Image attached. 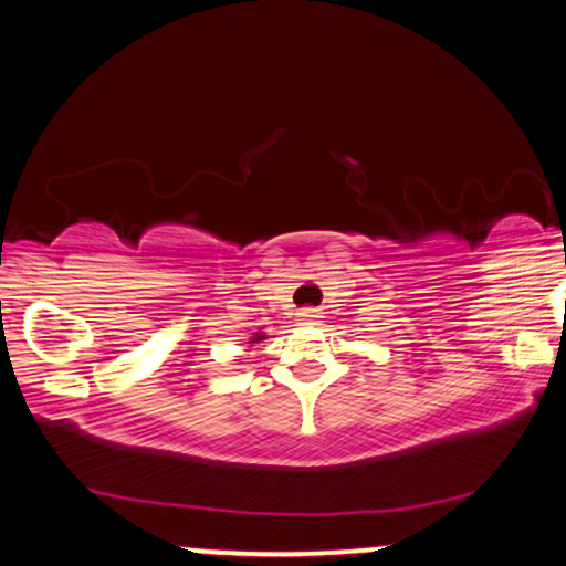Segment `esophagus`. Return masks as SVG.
Masks as SVG:
<instances>
[{
	"mask_svg": "<svg viewBox=\"0 0 566 566\" xmlns=\"http://www.w3.org/2000/svg\"><path fill=\"white\" fill-rule=\"evenodd\" d=\"M322 311L319 308H301L297 311V322L301 324H319Z\"/></svg>",
	"mask_w": 566,
	"mask_h": 566,
	"instance_id": "34e87169",
	"label": "esophagus"
}]
</instances>
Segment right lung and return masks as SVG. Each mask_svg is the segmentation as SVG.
<instances>
[{
	"label": "right lung",
	"mask_w": 566,
	"mask_h": 566,
	"mask_svg": "<svg viewBox=\"0 0 566 566\" xmlns=\"http://www.w3.org/2000/svg\"><path fill=\"white\" fill-rule=\"evenodd\" d=\"M255 340H263V335H261V333H258V335H255ZM255 340H252V343H255Z\"/></svg>",
	"instance_id": "obj_1"
}]
</instances>
